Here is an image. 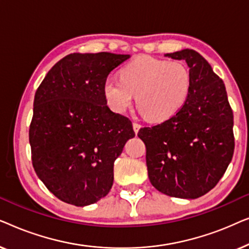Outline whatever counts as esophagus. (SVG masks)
Returning <instances> with one entry per match:
<instances>
[{
	"mask_svg": "<svg viewBox=\"0 0 249 249\" xmlns=\"http://www.w3.org/2000/svg\"><path fill=\"white\" fill-rule=\"evenodd\" d=\"M132 127H134V130H135L136 134H137V132L139 131V129H141L142 125L139 124L138 122H134V124H132Z\"/></svg>",
	"mask_w": 249,
	"mask_h": 249,
	"instance_id": "34e87169",
	"label": "esophagus"
}]
</instances>
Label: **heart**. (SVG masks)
I'll list each match as a JSON object with an SVG mask.
<instances>
[{"label": "heart", "instance_id": "heart-1", "mask_svg": "<svg viewBox=\"0 0 249 249\" xmlns=\"http://www.w3.org/2000/svg\"><path fill=\"white\" fill-rule=\"evenodd\" d=\"M190 85L189 69L182 62L142 56L122 68L120 79L105 80L103 91L115 112L127 110L136 95L142 114L148 120L162 121L182 107Z\"/></svg>", "mask_w": 249, "mask_h": 249}]
</instances>
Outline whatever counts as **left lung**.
I'll return each mask as SVG.
<instances>
[{
  "label": "left lung",
  "mask_w": 249,
  "mask_h": 249,
  "mask_svg": "<svg viewBox=\"0 0 249 249\" xmlns=\"http://www.w3.org/2000/svg\"><path fill=\"white\" fill-rule=\"evenodd\" d=\"M185 60L192 85L185 103L162 124L142 128L148 178L159 192L195 199L222 178L234 151L233 113L222 79L194 50L165 54Z\"/></svg>",
  "instance_id": "8db88e82"
}]
</instances>
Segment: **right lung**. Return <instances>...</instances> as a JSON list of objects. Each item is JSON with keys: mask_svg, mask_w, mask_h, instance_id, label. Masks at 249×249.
<instances>
[{"mask_svg": "<svg viewBox=\"0 0 249 249\" xmlns=\"http://www.w3.org/2000/svg\"><path fill=\"white\" fill-rule=\"evenodd\" d=\"M128 54L72 53L37 88L29 128L32 161L46 188L64 203H96L113 185L114 161L135 137L127 117L107 105L103 85Z\"/></svg>", "mask_w": 249, "mask_h": 249, "instance_id": "add662e5", "label": "right lung"}]
</instances>
